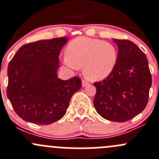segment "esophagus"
<instances>
[{"instance_id":"34e87169","label":"esophagus","mask_w":159,"mask_h":159,"mask_svg":"<svg viewBox=\"0 0 159 159\" xmlns=\"http://www.w3.org/2000/svg\"><path fill=\"white\" fill-rule=\"evenodd\" d=\"M87 85H89V83H88V82L86 81V80H83V81H82V86H83V87H84V86H87Z\"/></svg>"}]
</instances>
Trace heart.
<instances>
[{"label": "heart", "mask_w": 159, "mask_h": 159, "mask_svg": "<svg viewBox=\"0 0 159 159\" xmlns=\"http://www.w3.org/2000/svg\"><path fill=\"white\" fill-rule=\"evenodd\" d=\"M63 62L70 68L83 66L85 77L90 81L107 78L115 69L118 50L114 44L89 37H78L68 44Z\"/></svg>", "instance_id": "b5f03b06"}]
</instances>
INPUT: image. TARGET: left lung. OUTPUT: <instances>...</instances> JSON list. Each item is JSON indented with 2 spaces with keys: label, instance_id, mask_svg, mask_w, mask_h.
<instances>
[{
  "label": "left lung",
  "instance_id": "8db88e82",
  "mask_svg": "<svg viewBox=\"0 0 159 159\" xmlns=\"http://www.w3.org/2000/svg\"><path fill=\"white\" fill-rule=\"evenodd\" d=\"M118 46V60L113 71L96 88L93 105L102 118L126 122L141 113L148 102L152 75L148 59L133 42L113 39Z\"/></svg>",
  "mask_w": 159,
  "mask_h": 159
}]
</instances>
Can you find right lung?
Segmentation results:
<instances>
[{
	"label": "right lung",
	"instance_id": "add662e5",
	"mask_svg": "<svg viewBox=\"0 0 159 159\" xmlns=\"http://www.w3.org/2000/svg\"><path fill=\"white\" fill-rule=\"evenodd\" d=\"M66 37L22 46L7 67V96L17 115L37 125H49L66 114L72 96L82 86L77 76L57 77L59 55Z\"/></svg>",
	"mask_w": 159,
	"mask_h": 159
}]
</instances>
